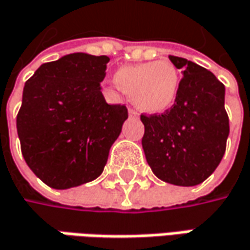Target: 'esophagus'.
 Instances as JSON below:
<instances>
[{"instance_id":"34e87169","label":"esophagus","mask_w":250,"mask_h":250,"mask_svg":"<svg viewBox=\"0 0 250 250\" xmlns=\"http://www.w3.org/2000/svg\"><path fill=\"white\" fill-rule=\"evenodd\" d=\"M128 114H130V116H134V117H136V116H137V111L133 110V109H128Z\"/></svg>"}]
</instances>
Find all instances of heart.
<instances>
[{
	"label": "heart",
	"mask_w": 250,
	"mask_h": 250,
	"mask_svg": "<svg viewBox=\"0 0 250 250\" xmlns=\"http://www.w3.org/2000/svg\"><path fill=\"white\" fill-rule=\"evenodd\" d=\"M116 86L131 96L134 106L143 113H164L175 103L181 78L168 61L144 62L120 66L114 73Z\"/></svg>",
	"instance_id": "1"
}]
</instances>
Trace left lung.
<instances>
[{"instance_id":"left-lung-1","label":"left lung","mask_w":250,"mask_h":250,"mask_svg":"<svg viewBox=\"0 0 250 250\" xmlns=\"http://www.w3.org/2000/svg\"><path fill=\"white\" fill-rule=\"evenodd\" d=\"M183 79L174 106L157 116H141L146 160L164 183L194 187L204 183L225 154L229 119L225 86L197 63L168 56Z\"/></svg>"}]
</instances>
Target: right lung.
<instances>
[{
	"label": "right lung",
	"mask_w": 250,
	"mask_h": 250,
	"mask_svg": "<svg viewBox=\"0 0 250 250\" xmlns=\"http://www.w3.org/2000/svg\"><path fill=\"white\" fill-rule=\"evenodd\" d=\"M110 59L83 52L38 67L25 83L17 131L22 155L41 181L67 189L96 180L128 114L100 92Z\"/></svg>",
	"instance_id": "right-lung-1"
}]
</instances>
